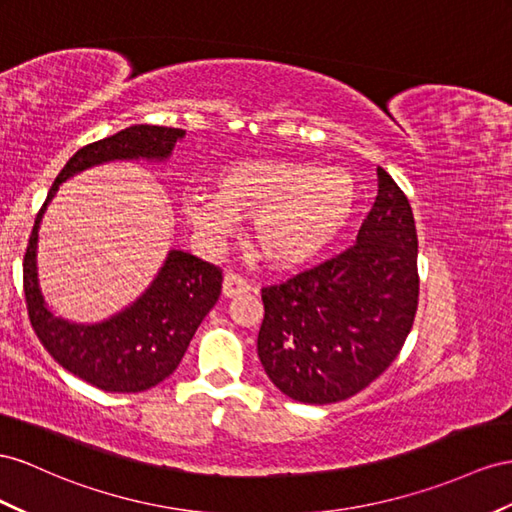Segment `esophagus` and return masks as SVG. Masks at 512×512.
Listing matches in <instances>:
<instances>
[{
	"label": "esophagus",
	"mask_w": 512,
	"mask_h": 512,
	"mask_svg": "<svg viewBox=\"0 0 512 512\" xmlns=\"http://www.w3.org/2000/svg\"><path fill=\"white\" fill-rule=\"evenodd\" d=\"M251 290V285H248L246 279H242L240 274H233V272H227L225 279H222V294H225L227 298H233V296H240L244 292Z\"/></svg>",
	"instance_id": "obj_1"
}]
</instances>
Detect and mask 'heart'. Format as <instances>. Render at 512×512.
<instances>
[{
    "instance_id": "1",
    "label": "heart",
    "mask_w": 512,
    "mask_h": 512,
    "mask_svg": "<svg viewBox=\"0 0 512 512\" xmlns=\"http://www.w3.org/2000/svg\"><path fill=\"white\" fill-rule=\"evenodd\" d=\"M357 183L339 166L300 160H246L222 170L216 194L194 190L183 214L207 248H220L253 216L251 238L277 268H298L322 255L352 218Z\"/></svg>"
}]
</instances>
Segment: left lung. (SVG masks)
Instances as JSON below:
<instances>
[{
	"label": "left lung",
	"instance_id": "left-lung-1",
	"mask_svg": "<svg viewBox=\"0 0 512 512\" xmlns=\"http://www.w3.org/2000/svg\"><path fill=\"white\" fill-rule=\"evenodd\" d=\"M357 244L261 290L257 355L274 387L305 404L355 396L398 357L417 311V231L383 168Z\"/></svg>",
	"mask_w": 512,
	"mask_h": 512
}]
</instances>
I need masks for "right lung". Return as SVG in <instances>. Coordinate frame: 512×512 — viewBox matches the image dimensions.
<instances>
[{
  "label": "right lung",
  "mask_w": 512,
  "mask_h": 512,
  "mask_svg": "<svg viewBox=\"0 0 512 512\" xmlns=\"http://www.w3.org/2000/svg\"><path fill=\"white\" fill-rule=\"evenodd\" d=\"M183 129L131 125L110 138L86 144L64 164L36 216L23 259V287L30 322L64 370L110 393H138L177 370L190 339L220 296L222 272L207 261L170 248L155 279L134 303L114 316L82 324L58 318L38 281V229L60 183L106 162H166Z\"/></svg>",
  "instance_id": "right-lung-1"
}]
</instances>
